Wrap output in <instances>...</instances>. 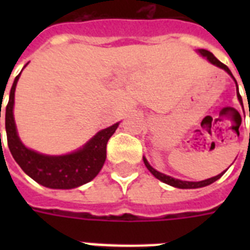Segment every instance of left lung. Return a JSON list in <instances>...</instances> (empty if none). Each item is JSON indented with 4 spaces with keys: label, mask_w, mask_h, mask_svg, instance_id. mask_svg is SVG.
<instances>
[{
    "label": "left lung",
    "mask_w": 250,
    "mask_h": 250,
    "mask_svg": "<svg viewBox=\"0 0 250 250\" xmlns=\"http://www.w3.org/2000/svg\"><path fill=\"white\" fill-rule=\"evenodd\" d=\"M198 53H200L202 57H206V58H208V60L211 62V63L215 64V66H218V67L223 68L226 72H229V75L232 76V74H231V71H229V68L227 67L225 63H222L221 61H218L217 58L213 56V53H210L209 50H205V49H198ZM233 80H235V78H233ZM235 82H236V80H235ZM236 85H237V83H236ZM237 97H239V101H240L241 105H243V100H241V96L239 92H237ZM143 160H144V164H145V166H146V168H148V170L150 171V172H152V174L154 175L157 179H160L161 182L166 183V184H168V186L176 187V188H182V189H192V188H201V187L209 186V184H211V183H214L215 180H218V179L221 178L222 175H223V172H225V171H223L222 174L217 175V176H214V178L202 180V182H183V180H179V179H174V178H171V176H167V175L162 174V172H158V171L154 170V168H153V167L148 164L146 158H143Z\"/></svg>",
    "instance_id": "8db88e82"
}]
</instances>
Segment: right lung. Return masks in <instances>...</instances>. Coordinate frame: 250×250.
<instances>
[{"label":"right lung","mask_w":250,"mask_h":250,"mask_svg":"<svg viewBox=\"0 0 250 250\" xmlns=\"http://www.w3.org/2000/svg\"><path fill=\"white\" fill-rule=\"evenodd\" d=\"M21 75V74H19ZM19 75L15 78L6 105L5 127L7 145L14 160L25 174L39 184L54 189H71L96 178L106 160V145L119 123L102 129L84 145L83 149L66 156H44L21 144L14 122V94ZM1 118V110H0Z\"/></svg>","instance_id":"obj_1"}]
</instances>
